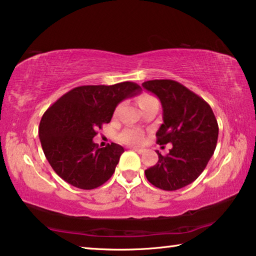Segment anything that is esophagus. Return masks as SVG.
<instances>
[{"label":"esophagus","mask_w":256,"mask_h":256,"mask_svg":"<svg viewBox=\"0 0 256 256\" xmlns=\"http://www.w3.org/2000/svg\"><path fill=\"white\" fill-rule=\"evenodd\" d=\"M132 150H134L136 151V152H138V154H144V149H138V148H132Z\"/></svg>","instance_id":"1"}]
</instances>
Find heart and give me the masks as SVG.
Instances as JSON below:
<instances>
[{"instance_id":"1","label":"heart","mask_w":256,"mask_h":256,"mask_svg":"<svg viewBox=\"0 0 256 256\" xmlns=\"http://www.w3.org/2000/svg\"><path fill=\"white\" fill-rule=\"evenodd\" d=\"M157 100L154 96L151 94H142V96L138 98V105L144 106L146 104H148L150 102ZM118 138L124 144H140L142 141H144V134L140 131V130L136 128H126L120 134Z\"/></svg>"}]
</instances>
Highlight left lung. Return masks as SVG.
<instances>
[{
  "label": "left lung",
  "mask_w": 256,
  "mask_h": 256,
  "mask_svg": "<svg viewBox=\"0 0 256 256\" xmlns=\"http://www.w3.org/2000/svg\"><path fill=\"white\" fill-rule=\"evenodd\" d=\"M142 86L162 106L157 144H172L166 156L158 151V162L146 170V177L160 190H180L201 175L214 152L219 132L216 116L204 99L180 82L150 80Z\"/></svg>",
  "instance_id": "obj_1"
}]
</instances>
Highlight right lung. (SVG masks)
Instances as JSON below:
<instances>
[{"label": "right lung", "instance_id": "obj_1", "mask_svg": "<svg viewBox=\"0 0 256 256\" xmlns=\"http://www.w3.org/2000/svg\"><path fill=\"white\" fill-rule=\"evenodd\" d=\"M140 89L130 81L76 86L44 112L38 131L42 148L60 178L82 190L96 188L110 178L123 146L99 148L92 138L102 124L110 122L116 106Z\"/></svg>", "mask_w": 256, "mask_h": 256}]
</instances>
